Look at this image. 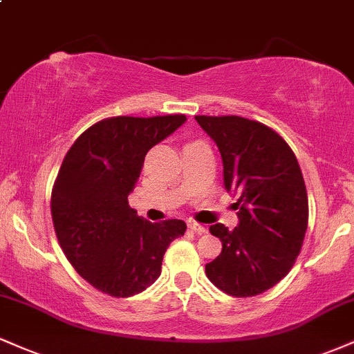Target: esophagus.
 Wrapping results in <instances>:
<instances>
[{"label": "esophagus", "instance_id": "34e87169", "mask_svg": "<svg viewBox=\"0 0 354 354\" xmlns=\"http://www.w3.org/2000/svg\"><path fill=\"white\" fill-rule=\"evenodd\" d=\"M188 227L191 229V231H194V232H198V234H206V232H207V227H206V225H203V224L196 223V221H189V223H188Z\"/></svg>", "mask_w": 354, "mask_h": 354}]
</instances>
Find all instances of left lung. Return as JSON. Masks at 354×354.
<instances>
[{
    "mask_svg": "<svg viewBox=\"0 0 354 354\" xmlns=\"http://www.w3.org/2000/svg\"><path fill=\"white\" fill-rule=\"evenodd\" d=\"M194 118L218 145L225 189L239 196V225L209 227L223 252L206 263V275L227 295H259L290 272L304 245L308 198L299 161L282 136L261 122L239 115Z\"/></svg>",
    "mask_w": 354,
    "mask_h": 354,
    "instance_id": "left-lung-1",
    "label": "left lung"
}]
</instances>
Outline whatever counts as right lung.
I'll return each mask as SVG.
<instances>
[{
  "label": "right lung",
  "instance_id": "add662e5",
  "mask_svg": "<svg viewBox=\"0 0 354 354\" xmlns=\"http://www.w3.org/2000/svg\"><path fill=\"white\" fill-rule=\"evenodd\" d=\"M186 115L110 117L75 140L50 194L59 245L77 274L110 297L125 299L158 279L169 244L186 231L181 219L150 223L129 206L145 155Z\"/></svg>",
  "mask_w": 354,
  "mask_h": 354
}]
</instances>
